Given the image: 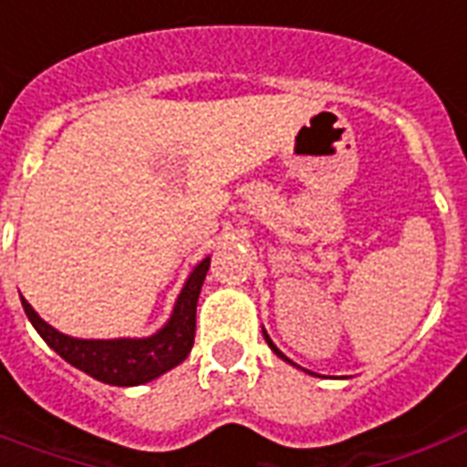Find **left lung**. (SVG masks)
Instances as JSON below:
<instances>
[{"label":"left lung","instance_id":"1","mask_svg":"<svg viewBox=\"0 0 467 467\" xmlns=\"http://www.w3.org/2000/svg\"><path fill=\"white\" fill-rule=\"evenodd\" d=\"M264 337H266V341H269V347H271V348H274V351H276V356H281V358H284V361L293 363V361H291V358H285V356H284V354H281V351H278V348H276V344H274V341H271V339H269V334L264 332Z\"/></svg>","mask_w":467,"mask_h":467}]
</instances>
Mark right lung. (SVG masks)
Returning <instances> with one entry per match:
<instances>
[{
	"instance_id": "obj_1",
	"label": "right lung",
	"mask_w": 467,
	"mask_h": 467,
	"mask_svg": "<svg viewBox=\"0 0 467 467\" xmlns=\"http://www.w3.org/2000/svg\"><path fill=\"white\" fill-rule=\"evenodd\" d=\"M208 266L211 259H203L193 269L176 300L171 319L164 325V329L148 339H72L67 334L53 329L46 319H40L38 312L28 306L26 298H21V306L47 347L55 348L75 368L109 385H120V388L142 385L179 366L189 356L196 337L198 293Z\"/></svg>"
}]
</instances>
